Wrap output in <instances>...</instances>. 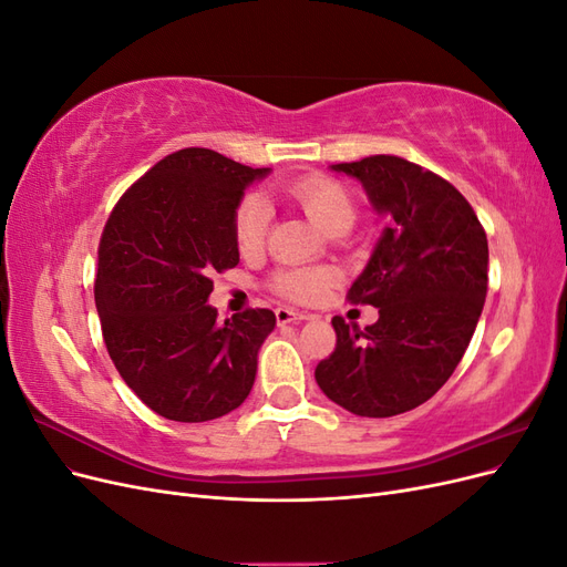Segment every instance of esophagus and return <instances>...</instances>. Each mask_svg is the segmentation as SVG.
I'll use <instances>...</instances> for the list:
<instances>
[{"label": "esophagus", "instance_id": "esophagus-1", "mask_svg": "<svg viewBox=\"0 0 567 567\" xmlns=\"http://www.w3.org/2000/svg\"><path fill=\"white\" fill-rule=\"evenodd\" d=\"M305 319H310V315L300 312V310H293V307H279V310H277V323L279 326L293 323V321H305Z\"/></svg>", "mask_w": 567, "mask_h": 567}]
</instances>
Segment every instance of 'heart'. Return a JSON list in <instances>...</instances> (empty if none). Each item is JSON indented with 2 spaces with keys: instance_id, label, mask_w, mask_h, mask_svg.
<instances>
[{
  "instance_id": "b5f03b06",
  "label": "heart",
  "mask_w": 567,
  "mask_h": 567,
  "mask_svg": "<svg viewBox=\"0 0 567 567\" xmlns=\"http://www.w3.org/2000/svg\"><path fill=\"white\" fill-rule=\"evenodd\" d=\"M281 196L312 219V225L323 234L336 229H350L354 221V198L340 182L323 175H307L281 186ZM269 205L262 196H246L236 205L234 213V238L244 255L260 252L269 227ZM336 279L329 267H290L274 274L271 286L284 298L296 302L317 300L323 288Z\"/></svg>"
}]
</instances>
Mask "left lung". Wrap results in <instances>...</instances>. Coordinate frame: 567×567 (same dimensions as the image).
Wrapping results in <instances>:
<instances>
[{
    "label": "left lung",
    "mask_w": 567,
    "mask_h": 567,
    "mask_svg": "<svg viewBox=\"0 0 567 567\" xmlns=\"http://www.w3.org/2000/svg\"><path fill=\"white\" fill-rule=\"evenodd\" d=\"M364 186L385 219L352 302L379 307L359 331L333 317L336 350L315 379L357 416L388 419L427 402L466 352L487 296V236L456 188L398 156L331 165Z\"/></svg>",
    "instance_id": "left-lung-1"
}]
</instances>
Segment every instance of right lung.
I'll list each match as a JSON object with an SVG mask.
<instances>
[{
	"mask_svg": "<svg viewBox=\"0 0 567 567\" xmlns=\"http://www.w3.org/2000/svg\"><path fill=\"white\" fill-rule=\"evenodd\" d=\"M269 175L210 148L153 165L113 208L99 244L94 300L109 354L148 409L179 423L229 414L250 394L269 310L217 323L213 271L238 265L234 213Z\"/></svg>",
	"mask_w": 567,
	"mask_h": 567,
	"instance_id": "obj_1",
	"label": "right lung"
}]
</instances>
